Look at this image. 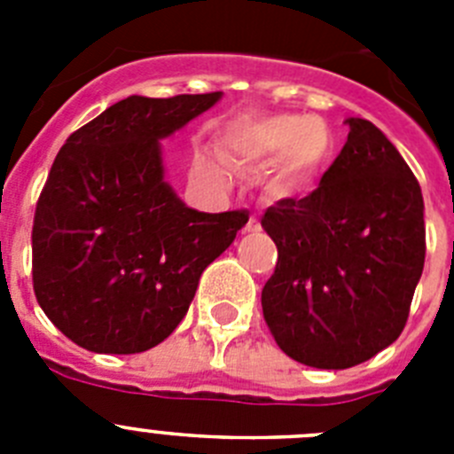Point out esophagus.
<instances>
[{"label": "esophagus", "mask_w": 454, "mask_h": 454, "mask_svg": "<svg viewBox=\"0 0 454 454\" xmlns=\"http://www.w3.org/2000/svg\"><path fill=\"white\" fill-rule=\"evenodd\" d=\"M246 231H259V218L256 215H250V220L246 224Z\"/></svg>", "instance_id": "obj_1"}]
</instances>
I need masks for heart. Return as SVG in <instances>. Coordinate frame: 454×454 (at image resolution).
Wrapping results in <instances>:
<instances>
[{
    "instance_id": "obj_1",
    "label": "heart",
    "mask_w": 454,
    "mask_h": 454,
    "mask_svg": "<svg viewBox=\"0 0 454 454\" xmlns=\"http://www.w3.org/2000/svg\"><path fill=\"white\" fill-rule=\"evenodd\" d=\"M220 152L236 168L275 166L272 184L277 191L302 186L332 152V136L311 115L279 114L266 118L239 120L227 127ZM202 168L218 170V163L202 156Z\"/></svg>"
}]
</instances>
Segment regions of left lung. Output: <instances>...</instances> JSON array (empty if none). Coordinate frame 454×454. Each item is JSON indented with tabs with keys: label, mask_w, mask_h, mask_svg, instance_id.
<instances>
[{
	"label": "left lung",
	"mask_w": 454,
	"mask_h": 454,
	"mask_svg": "<svg viewBox=\"0 0 454 454\" xmlns=\"http://www.w3.org/2000/svg\"><path fill=\"white\" fill-rule=\"evenodd\" d=\"M346 145L302 200L268 207L277 246L262 291L277 346L314 368H352L403 334L425 263L423 192L375 124L346 120Z\"/></svg>",
	"instance_id": "8db88e82"
}]
</instances>
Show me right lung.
<instances>
[{"mask_svg":"<svg viewBox=\"0 0 454 454\" xmlns=\"http://www.w3.org/2000/svg\"><path fill=\"white\" fill-rule=\"evenodd\" d=\"M218 99L131 95L56 154L35 204L31 275L35 300L72 343L106 355L159 346L247 223L246 211L188 208L163 182L159 140Z\"/></svg>","mask_w":454,"mask_h":454,"instance_id":"add662e5","label":"right lung"}]
</instances>
